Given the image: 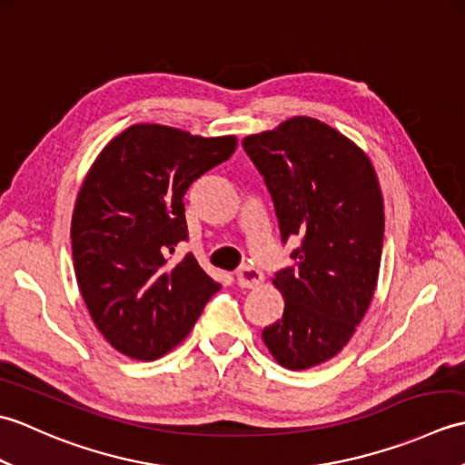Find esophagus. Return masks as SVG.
Returning <instances> with one entry per match:
<instances>
[{"label":"esophagus","instance_id":"34e87169","mask_svg":"<svg viewBox=\"0 0 465 465\" xmlns=\"http://www.w3.org/2000/svg\"><path fill=\"white\" fill-rule=\"evenodd\" d=\"M235 280H238L240 288H258L263 282V275L260 270L252 268V265H245L238 273H235Z\"/></svg>","mask_w":465,"mask_h":465}]
</instances>
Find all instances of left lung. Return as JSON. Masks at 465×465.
Listing matches in <instances>:
<instances>
[{"label":"left lung","instance_id":"8db88e82","mask_svg":"<svg viewBox=\"0 0 465 465\" xmlns=\"http://www.w3.org/2000/svg\"><path fill=\"white\" fill-rule=\"evenodd\" d=\"M242 145L272 195L282 242L300 240L293 265L273 280L283 315L262 338L283 368L308 370L333 358L370 308L383 245L380 185L360 147L313 117Z\"/></svg>","mask_w":465,"mask_h":465}]
</instances>
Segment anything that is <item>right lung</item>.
I'll use <instances>...</instances> for the list:
<instances>
[{
    "mask_svg": "<svg viewBox=\"0 0 465 465\" xmlns=\"http://www.w3.org/2000/svg\"><path fill=\"white\" fill-rule=\"evenodd\" d=\"M235 145L137 124L87 173L72 220L75 278L97 330L127 358H162L220 288L192 253L173 262V252L187 242L185 192Z\"/></svg>",
    "mask_w": 465,
    "mask_h": 465,
    "instance_id": "add662e5",
    "label": "right lung"
}]
</instances>
